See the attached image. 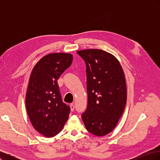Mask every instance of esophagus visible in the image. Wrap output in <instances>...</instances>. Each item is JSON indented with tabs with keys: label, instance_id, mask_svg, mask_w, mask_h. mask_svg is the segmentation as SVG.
<instances>
[{
	"label": "esophagus",
	"instance_id": "1",
	"mask_svg": "<svg viewBox=\"0 0 160 160\" xmlns=\"http://www.w3.org/2000/svg\"><path fill=\"white\" fill-rule=\"evenodd\" d=\"M70 108H71V111H73L75 109V105L73 103H71L70 104Z\"/></svg>",
	"mask_w": 160,
	"mask_h": 160
}]
</instances>
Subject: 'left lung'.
I'll list each match as a JSON object with an SVG mask.
<instances>
[{"label":"left lung","instance_id":"obj_1","mask_svg":"<svg viewBox=\"0 0 160 160\" xmlns=\"http://www.w3.org/2000/svg\"><path fill=\"white\" fill-rule=\"evenodd\" d=\"M77 52L86 64L88 101L81 118L89 132L104 136L115 128L126 105L124 72L111 53L93 49Z\"/></svg>","mask_w":160,"mask_h":160}]
</instances>
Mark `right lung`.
Instances as JSON below:
<instances>
[{"label":"right lung","instance_id":"1","mask_svg":"<svg viewBox=\"0 0 160 160\" xmlns=\"http://www.w3.org/2000/svg\"><path fill=\"white\" fill-rule=\"evenodd\" d=\"M72 61L69 53H51L41 58L31 72L26 109L34 128L47 138L59 133L69 118L70 107L62 102L57 80Z\"/></svg>","mask_w":160,"mask_h":160}]
</instances>
